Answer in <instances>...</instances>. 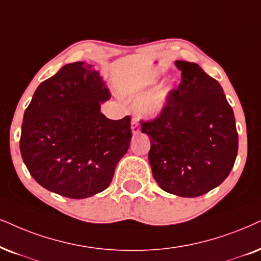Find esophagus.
Wrapping results in <instances>:
<instances>
[{"mask_svg": "<svg viewBox=\"0 0 261 261\" xmlns=\"http://www.w3.org/2000/svg\"><path fill=\"white\" fill-rule=\"evenodd\" d=\"M131 130H133L134 135L140 133V123H138L137 118H134L133 121H131Z\"/></svg>", "mask_w": 261, "mask_h": 261, "instance_id": "34e87169", "label": "esophagus"}]
</instances>
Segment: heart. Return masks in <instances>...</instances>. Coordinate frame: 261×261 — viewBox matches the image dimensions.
Instances as JSON below:
<instances>
[{
	"label": "heart",
	"instance_id": "1",
	"mask_svg": "<svg viewBox=\"0 0 261 261\" xmlns=\"http://www.w3.org/2000/svg\"><path fill=\"white\" fill-rule=\"evenodd\" d=\"M155 78L150 79L153 83ZM173 90V84L171 82H164L138 98L136 102V111L141 117L147 119H154L163 113L165 107L169 103L171 92Z\"/></svg>",
	"mask_w": 261,
	"mask_h": 261
}]
</instances>
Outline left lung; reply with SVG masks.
<instances>
[{
	"mask_svg": "<svg viewBox=\"0 0 261 261\" xmlns=\"http://www.w3.org/2000/svg\"><path fill=\"white\" fill-rule=\"evenodd\" d=\"M182 82L153 121H141L149 136L148 159L166 193L196 197L229 176L239 149L235 115L222 85L195 62L177 60Z\"/></svg>",
	"mask_w": 261,
	"mask_h": 261,
	"instance_id": "1",
	"label": "left lung"
}]
</instances>
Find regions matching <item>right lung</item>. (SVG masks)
Returning a JSON list of instances; mask_svg holds the SVG:
<instances>
[{
    "instance_id": "1",
    "label": "right lung",
    "mask_w": 261,
    "mask_h": 261,
    "mask_svg": "<svg viewBox=\"0 0 261 261\" xmlns=\"http://www.w3.org/2000/svg\"><path fill=\"white\" fill-rule=\"evenodd\" d=\"M111 98L100 72L77 61L38 85L24 113L20 153L43 188L85 199L110 186L130 147L131 118L111 120L101 103Z\"/></svg>"
}]
</instances>
